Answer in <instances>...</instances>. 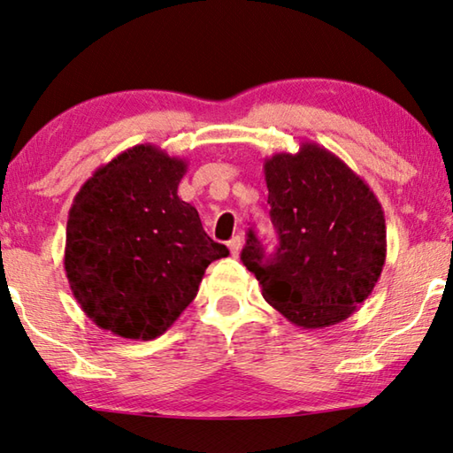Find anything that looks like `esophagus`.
Wrapping results in <instances>:
<instances>
[{"label":"esophagus","instance_id":"esophagus-1","mask_svg":"<svg viewBox=\"0 0 453 453\" xmlns=\"http://www.w3.org/2000/svg\"><path fill=\"white\" fill-rule=\"evenodd\" d=\"M242 244H244V241H242V236H234V239H231V241H228V249H231V252H233V257H239V252L242 250Z\"/></svg>","mask_w":453,"mask_h":453}]
</instances>
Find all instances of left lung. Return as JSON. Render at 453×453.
Wrapping results in <instances>:
<instances>
[{
  "label": "left lung",
  "instance_id": "1",
  "mask_svg": "<svg viewBox=\"0 0 453 453\" xmlns=\"http://www.w3.org/2000/svg\"><path fill=\"white\" fill-rule=\"evenodd\" d=\"M279 247L268 258L249 231L241 260L263 296L303 328H326L354 314L386 263V219L370 187L316 142L265 161Z\"/></svg>",
  "mask_w": 453,
  "mask_h": 453
}]
</instances>
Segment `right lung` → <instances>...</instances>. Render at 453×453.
I'll return each mask as SVG.
<instances>
[{
  "label": "right lung",
  "instance_id": "1",
  "mask_svg": "<svg viewBox=\"0 0 453 453\" xmlns=\"http://www.w3.org/2000/svg\"><path fill=\"white\" fill-rule=\"evenodd\" d=\"M187 161L137 145L99 166L71 204L65 274L99 328L153 340L193 303L206 266L228 257L180 201Z\"/></svg>",
  "mask_w": 453,
  "mask_h": 453
}]
</instances>
